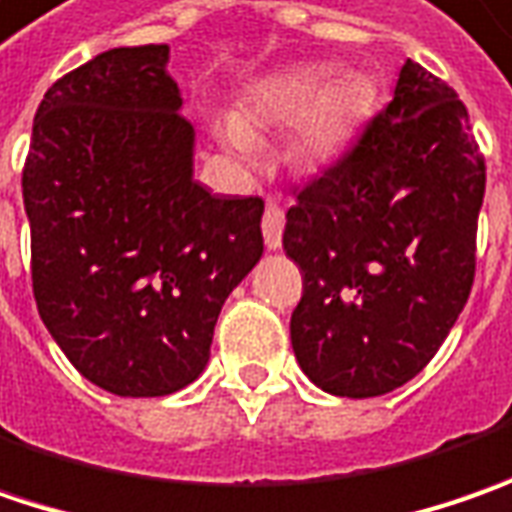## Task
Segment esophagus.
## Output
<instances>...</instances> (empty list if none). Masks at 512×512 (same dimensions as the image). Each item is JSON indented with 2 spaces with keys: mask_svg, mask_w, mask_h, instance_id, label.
<instances>
[{
  "mask_svg": "<svg viewBox=\"0 0 512 512\" xmlns=\"http://www.w3.org/2000/svg\"><path fill=\"white\" fill-rule=\"evenodd\" d=\"M263 240H266V249H280L283 243V209L278 203H266V212H263Z\"/></svg>",
  "mask_w": 512,
  "mask_h": 512,
  "instance_id": "1",
  "label": "esophagus"
}]
</instances>
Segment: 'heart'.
Listing matches in <instances>:
<instances>
[{
  "label": "heart",
  "mask_w": 512,
  "mask_h": 512,
  "mask_svg": "<svg viewBox=\"0 0 512 512\" xmlns=\"http://www.w3.org/2000/svg\"><path fill=\"white\" fill-rule=\"evenodd\" d=\"M364 105L367 94L361 82L332 79L326 65H298L260 79L243 100L240 123L223 120L220 137L234 154L249 157L255 151L252 128L298 120L292 137L295 157L300 163H326L349 143Z\"/></svg>",
  "instance_id": "b5f03b06"
}]
</instances>
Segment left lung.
Segmentation results:
<instances>
[{
  "instance_id": "8db88e82",
  "label": "left lung",
  "mask_w": 512,
  "mask_h": 512,
  "mask_svg": "<svg viewBox=\"0 0 512 512\" xmlns=\"http://www.w3.org/2000/svg\"><path fill=\"white\" fill-rule=\"evenodd\" d=\"M484 180L464 102L407 59L392 102L286 212L292 349L315 387L375 398L430 364L470 298Z\"/></svg>"
}]
</instances>
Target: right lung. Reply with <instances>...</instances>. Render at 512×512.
Returning <instances> with one entry per match:
<instances>
[{
    "mask_svg": "<svg viewBox=\"0 0 512 512\" xmlns=\"http://www.w3.org/2000/svg\"><path fill=\"white\" fill-rule=\"evenodd\" d=\"M166 65L168 45L111 48L56 79L22 171L39 318L123 398L189 387L263 255V200L194 180V128Z\"/></svg>",
    "mask_w": 512,
    "mask_h": 512,
    "instance_id": "right-lung-1",
    "label": "right lung"
}]
</instances>
